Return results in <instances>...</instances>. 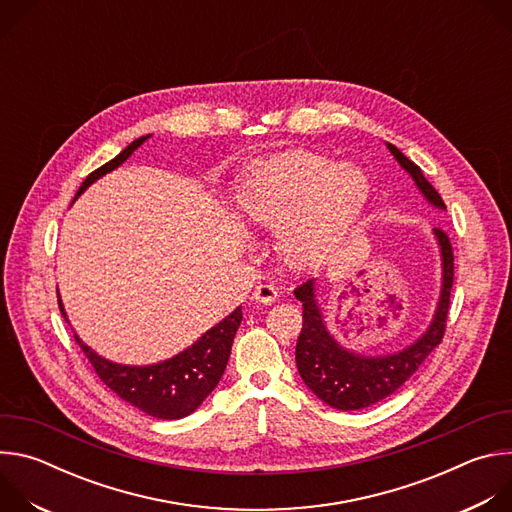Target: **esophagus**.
Listing matches in <instances>:
<instances>
[{
	"instance_id": "34e87169",
	"label": "esophagus",
	"mask_w": 512,
	"mask_h": 512,
	"mask_svg": "<svg viewBox=\"0 0 512 512\" xmlns=\"http://www.w3.org/2000/svg\"><path fill=\"white\" fill-rule=\"evenodd\" d=\"M277 287L271 283H259L253 291V300L259 304H273L277 300Z\"/></svg>"
}]
</instances>
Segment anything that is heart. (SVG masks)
<instances>
[{
	"label": "heart",
	"instance_id": "b5f03b06",
	"mask_svg": "<svg viewBox=\"0 0 512 512\" xmlns=\"http://www.w3.org/2000/svg\"><path fill=\"white\" fill-rule=\"evenodd\" d=\"M371 196L362 168L308 152H285L255 164L235 202L245 221L277 229V249L291 267H312L348 237Z\"/></svg>",
	"mask_w": 512,
	"mask_h": 512
}]
</instances>
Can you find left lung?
<instances>
[{"label":"left lung","mask_w":512,"mask_h":512,"mask_svg":"<svg viewBox=\"0 0 512 512\" xmlns=\"http://www.w3.org/2000/svg\"><path fill=\"white\" fill-rule=\"evenodd\" d=\"M387 148L399 166L411 176L423 198L431 206L446 210L442 196L425 180L421 168L403 156L393 143H387ZM433 237L442 259L440 298H437L433 318L425 332L397 352L367 356L344 348L330 334L324 322V314L316 296V279L302 283L294 291V296L304 306V326L296 344V364L308 389L326 405L340 411H356L387 399L421 367L431 350L442 342L450 310V291L454 283V253L444 231L433 229Z\"/></svg>","instance_id":"obj_1"}]
</instances>
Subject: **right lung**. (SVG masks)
Instances as JSON below:
<instances>
[{"label": "right lung", "instance_id": "1", "mask_svg": "<svg viewBox=\"0 0 512 512\" xmlns=\"http://www.w3.org/2000/svg\"><path fill=\"white\" fill-rule=\"evenodd\" d=\"M152 135H143L131 141L127 148L115 156L111 162L91 172L81 184L75 200L99 178L117 170L137 148ZM72 200V202H75ZM58 306L68 322L62 300L58 296ZM243 312L241 306L231 312L225 320L206 330L194 344L182 352L154 364H119L87 346L75 332V340L91 360L99 379L123 401L137 407L158 419H182L196 411L202 401L214 391L221 381L227 362L231 356L233 338L241 326Z\"/></svg>", "mask_w": 512, "mask_h": 512}]
</instances>
